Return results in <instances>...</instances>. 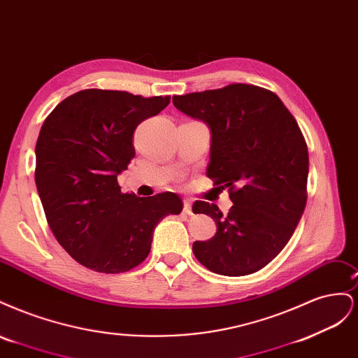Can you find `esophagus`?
<instances>
[{"instance_id":"obj_1","label":"esophagus","mask_w":358,"mask_h":358,"mask_svg":"<svg viewBox=\"0 0 358 358\" xmlns=\"http://www.w3.org/2000/svg\"><path fill=\"white\" fill-rule=\"evenodd\" d=\"M183 212H185L187 215H192V209H191V200H188V199L183 200Z\"/></svg>"}]
</instances>
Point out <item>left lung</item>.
<instances>
[{
	"mask_svg": "<svg viewBox=\"0 0 358 358\" xmlns=\"http://www.w3.org/2000/svg\"><path fill=\"white\" fill-rule=\"evenodd\" d=\"M176 109L209 125L208 178L229 188L231 209L196 201L216 224L192 252L210 272L245 276L282 251L305 212L309 155L297 121L279 96L248 83L173 96Z\"/></svg>",
	"mask_w": 358,
	"mask_h": 358,
	"instance_id": "8db88e82",
	"label": "left lung"
}]
</instances>
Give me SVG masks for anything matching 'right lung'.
I'll return each mask as SVG.
<instances>
[{
	"label": "right lung",
	"mask_w": 358,
	"mask_h": 358,
	"mask_svg": "<svg viewBox=\"0 0 358 358\" xmlns=\"http://www.w3.org/2000/svg\"><path fill=\"white\" fill-rule=\"evenodd\" d=\"M170 96L83 90L45 119L36 145V185L58 243L82 266L124 273L143 263L152 233L180 197L121 192L117 175L136 155L133 133L158 115Z\"/></svg>",
	"instance_id": "right-lung-1"
}]
</instances>
